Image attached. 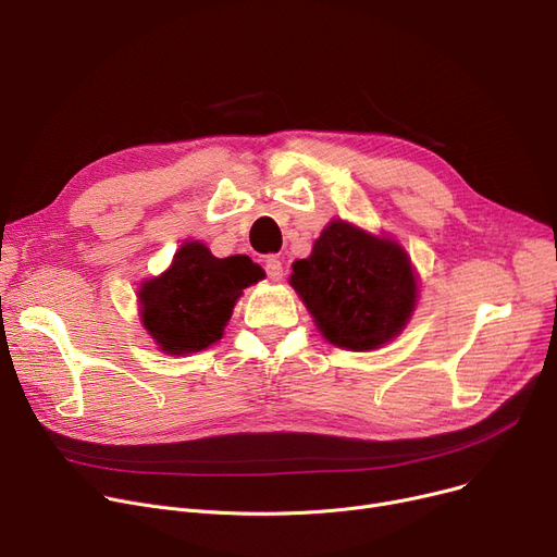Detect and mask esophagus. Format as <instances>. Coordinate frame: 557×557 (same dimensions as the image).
Returning a JSON list of instances; mask_svg holds the SVG:
<instances>
[{
	"instance_id": "1",
	"label": "esophagus",
	"mask_w": 557,
	"mask_h": 557,
	"mask_svg": "<svg viewBox=\"0 0 557 557\" xmlns=\"http://www.w3.org/2000/svg\"><path fill=\"white\" fill-rule=\"evenodd\" d=\"M263 269H267V275H269L273 282H280V280L284 277L282 261H280L275 255H269L267 259H263Z\"/></svg>"
}]
</instances>
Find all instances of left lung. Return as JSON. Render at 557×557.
Segmentation results:
<instances>
[{
    "instance_id": "1",
    "label": "left lung",
    "mask_w": 557,
    "mask_h": 557,
    "mask_svg": "<svg viewBox=\"0 0 557 557\" xmlns=\"http://www.w3.org/2000/svg\"><path fill=\"white\" fill-rule=\"evenodd\" d=\"M290 286L332 345L376 349L393 341L418 302V277L406 250L388 239L332 221L307 259H298Z\"/></svg>"
}]
</instances>
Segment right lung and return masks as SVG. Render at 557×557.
<instances>
[{"label": "right lung", "instance_id": "add662e5", "mask_svg": "<svg viewBox=\"0 0 557 557\" xmlns=\"http://www.w3.org/2000/svg\"><path fill=\"white\" fill-rule=\"evenodd\" d=\"M259 280L263 271L250 257L219 259L205 244L185 242L162 275L141 284V325L166 355L200 352L223 336L234 302Z\"/></svg>", "mask_w": 557, "mask_h": 557}]
</instances>
